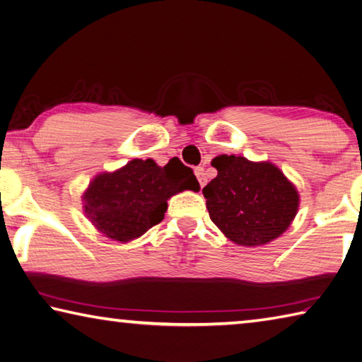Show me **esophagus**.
Instances as JSON below:
<instances>
[{"label": "esophagus", "mask_w": 362, "mask_h": 362, "mask_svg": "<svg viewBox=\"0 0 362 362\" xmlns=\"http://www.w3.org/2000/svg\"><path fill=\"white\" fill-rule=\"evenodd\" d=\"M194 174H196V177H198V182H199V185H201V187L206 185V182H207V177H206V173H204V168H202V166L196 168V169H194Z\"/></svg>", "instance_id": "1"}]
</instances>
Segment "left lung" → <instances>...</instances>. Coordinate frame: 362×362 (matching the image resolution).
I'll return each mask as SVG.
<instances>
[{"label": "left lung", "instance_id": "obj_1", "mask_svg": "<svg viewBox=\"0 0 362 362\" xmlns=\"http://www.w3.org/2000/svg\"><path fill=\"white\" fill-rule=\"evenodd\" d=\"M218 175L202 188L207 210L228 239L256 247L279 238L296 216L299 194L271 163L220 155L212 160Z\"/></svg>", "mask_w": 362, "mask_h": 362}]
</instances>
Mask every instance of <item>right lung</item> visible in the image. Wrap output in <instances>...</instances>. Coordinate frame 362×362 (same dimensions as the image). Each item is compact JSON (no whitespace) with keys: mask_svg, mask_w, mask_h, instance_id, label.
Instances as JSON below:
<instances>
[{"mask_svg":"<svg viewBox=\"0 0 362 362\" xmlns=\"http://www.w3.org/2000/svg\"><path fill=\"white\" fill-rule=\"evenodd\" d=\"M183 189L198 192L199 183L179 158L163 168L153 160H133L112 174L98 175L85 192L83 207L104 235L128 242L158 225L168 199Z\"/></svg>","mask_w":362,"mask_h":362,"instance_id":"add662e5","label":"right lung"}]
</instances>
